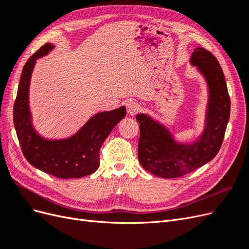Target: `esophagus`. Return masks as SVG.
Here are the masks:
<instances>
[{"label": "esophagus", "instance_id": "34e87169", "mask_svg": "<svg viewBox=\"0 0 249 249\" xmlns=\"http://www.w3.org/2000/svg\"><path fill=\"white\" fill-rule=\"evenodd\" d=\"M125 107H126V112L127 114L133 116L136 114V113H138L140 111V105L137 104L136 102L134 101H129L126 104H125Z\"/></svg>", "mask_w": 249, "mask_h": 249}]
</instances>
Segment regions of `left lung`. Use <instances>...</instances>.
I'll use <instances>...</instances> for the list:
<instances>
[{"mask_svg":"<svg viewBox=\"0 0 249 249\" xmlns=\"http://www.w3.org/2000/svg\"><path fill=\"white\" fill-rule=\"evenodd\" d=\"M205 79L208 101L202 130L197 137L178 141L168 127L147 113H138V160L158 178H172L201 167L219 152L230 119L231 101L224 74L217 59L203 48H195L189 60Z\"/></svg>","mask_w":249,"mask_h":249,"instance_id":"left-lung-1","label":"left lung"}]
</instances>
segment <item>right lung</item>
Listing matches in <instances>:
<instances>
[{
  "label": "right lung",
  "instance_id": "obj_1",
  "mask_svg": "<svg viewBox=\"0 0 249 249\" xmlns=\"http://www.w3.org/2000/svg\"><path fill=\"white\" fill-rule=\"evenodd\" d=\"M54 49V44H44L22 69L13 108L14 127L22 154L32 166L59 178H80L99 168L100 148L126 111L122 106L97 112L76 133L65 138H46L37 132L30 109V84L37 59L49 55Z\"/></svg>",
  "mask_w": 249,
  "mask_h": 249
}]
</instances>
